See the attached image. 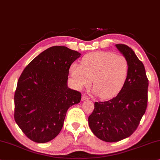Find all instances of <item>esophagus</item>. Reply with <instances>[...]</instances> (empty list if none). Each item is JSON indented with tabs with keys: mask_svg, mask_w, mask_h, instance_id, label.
<instances>
[{
	"mask_svg": "<svg viewBox=\"0 0 160 160\" xmlns=\"http://www.w3.org/2000/svg\"><path fill=\"white\" fill-rule=\"evenodd\" d=\"M89 99V97L86 95V94H83V95H82V99L83 101H84V100H87V99Z\"/></svg>",
	"mask_w": 160,
	"mask_h": 160,
	"instance_id": "obj_1",
	"label": "esophagus"
}]
</instances>
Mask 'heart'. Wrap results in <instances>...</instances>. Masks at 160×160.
Segmentation results:
<instances>
[{"label":"heart","instance_id":"obj_1","mask_svg":"<svg viewBox=\"0 0 160 160\" xmlns=\"http://www.w3.org/2000/svg\"><path fill=\"white\" fill-rule=\"evenodd\" d=\"M128 73V63L124 56L111 52H94L82 58V66L71 65V81L77 89L93 84L94 92L100 98L110 99L123 87Z\"/></svg>","mask_w":160,"mask_h":160}]
</instances>
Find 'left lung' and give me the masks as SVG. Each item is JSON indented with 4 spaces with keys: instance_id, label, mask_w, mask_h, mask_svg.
Returning <instances> with one entry per match:
<instances>
[{
    "instance_id": "1",
    "label": "left lung",
    "mask_w": 160,
    "mask_h": 160,
    "mask_svg": "<svg viewBox=\"0 0 160 160\" xmlns=\"http://www.w3.org/2000/svg\"><path fill=\"white\" fill-rule=\"evenodd\" d=\"M128 63L126 82L118 95L106 102L94 103L89 126L99 139L117 142L130 136L146 112L149 81L142 62L126 45H115Z\"/></svg>"
}]
</instances>
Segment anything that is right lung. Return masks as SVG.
<instances>
[{"label":"right lung","instance_id":"1","mask_svg":"<svg viewBox=\"0 0 160 160\" xmlns=\"http://www.w3.org/2000/svg\"><path fill=\"white\" fill-rule=\"evenodd\" d=\"M81 53L65 46L42 52L23 71L14 94V119L29 139L46 143L61 132L67 110L82 94L68 87L71 65Z\"/></svg>","mask_w":160,"mask_h":160}]
</instances>
